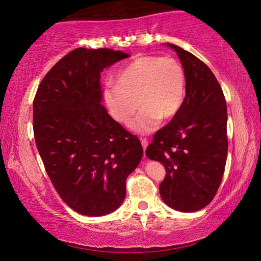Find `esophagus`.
I'll return each instance as SVG.
<instances>
[{"label":"esophagus","mask_w":261,"mask_h":261,"mask_svg":"<svg viewBox=\"0 0 261 261\" xmlns=\"http://www.w3.org/2000/svg\"><path fill=\"white\" fill-rule=\"evenodd\" d=\"M140 143H141V145H143V148L145 151V149H146V147H147V145H148V140L146 138H140Z\"/></svg>","instance_id":"obj_1"}]
</instances>
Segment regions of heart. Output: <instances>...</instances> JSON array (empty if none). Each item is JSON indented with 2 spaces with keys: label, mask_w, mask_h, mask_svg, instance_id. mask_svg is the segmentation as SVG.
<instances>
[{
  "label": "heart",
  "mask_w": 261,
  "mask_h": 261,
  "mask_svg": "<svg viewBox=\"0 0 261 261\" xmlns=\"http://www.w3.org/2000/svg\"><path fill=\"white\" fill-rule=\"evenodd\" d=\"M187 79L184 69L173 57L140 56L118 73L116 85L103 90V101L109 114L127 124L140 109L131 129L151 134L161 120L175 117L182 107Z\"/></svg>",
  "instance_id": "heart-1"
}]
</instances>
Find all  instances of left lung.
Here are the masks:
<instances>
[{
	"mask_svg": "<svg viewBox=\"0 0 261 261\" xmlns=\"http://www.w3.org/2000/svg\"><path fill=\"white\" fill-rule=\"evenodd\" d=\"M167 46L179 57L187 91L179 112L154 135L146 155L166 168L159 187L165 204L190 213L208 205L222 180L228 153L227 103L204 62L178 46Z\"/></svg>",
	"mask_w": 261,
	"mask_h": 261,
	"instance_id": "8db88e82",
	"label": "left lung"
}]
</instances>
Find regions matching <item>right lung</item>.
<instances>
[{
  "label": "right lung",
  "mask_w": 261,
  "mask_h": 261,
  "mask_svg": "<svg viewBox=\"0 0 261 261\" xmlns=\"http://www.w3.org/2000/svg\"><path fill=\"white\" fill-rule=\"evenodd\" d=\"M130 55L77 48L48 72L33 101V130L46 171L65 204L86 216L117 210L143 156L139 139L103 107V69Z\"/></svg>",
  "instance_id": "right-lung-1"
}]
</instances>
